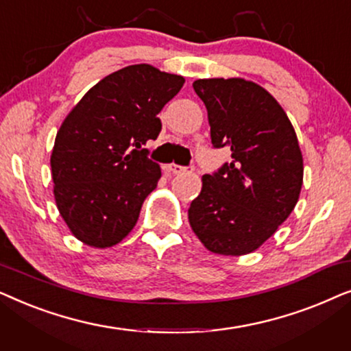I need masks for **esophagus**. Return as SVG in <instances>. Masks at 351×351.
<instances>
[{
	"mask_svg": "<svg viewBox=\"0 0 351 351\" xmlns=\"http://www.w3.org/2000/svg\"><path fill=\"white\" fill-rule=\"evenodd\" d=\"M166 172H169V174H172V176H179V174H184L185 167H182L179 165H167Z\"/></svg>",
	"mask_w": 351,
	"mask_h": 351,
	"instance_id": "1",
	"label": "esophagus"
}]
</instances>
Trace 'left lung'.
Instances as JSON below:
<instances>
[{"mask_svg":"<svg viewBox=\"0 0 351 351\" xmlns=\"http://www.w3.org/2000/svg\"><path fill=\"white\" fill-rule=\"evenodd\" d=\"M214 147L232 161L203 176L189 209L190 227L208 251L244 256L262 246L289 217L304 182L294 126L276 99L244 78L196 80Z\"/></svg>","mask_w":351,"mask_h":351,"instance_id":"obj_1","label":"left lung"}]
</instances>
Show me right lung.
I'll return each mask as SVG.
<instances>
[{
    "instance_id": "1",
    "label": "right lung",
    "mask_w": 351,
    "mask_h": 351,
    "mask_svg": "<svg viewBox=\"0 0 351 351\" xmlns=\"http://www.w3.org/2000/svg\"><path fill=\"white\" fill-rule=\"evenodd\" d=\"M185 78L148 64L105 76L70 110L51 153L57 209L86 246L112 247L136 227L161 167L142 145L158 137V113Z\"/></svg>"
}]
</instances>
